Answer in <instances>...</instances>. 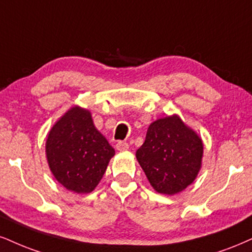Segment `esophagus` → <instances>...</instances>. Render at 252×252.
<instances>
[{"instance_id": "obj_1", "label": "esophagus", "mask_w": 252, "mask_h": 252, "mask_svg": "<svg viewBox=\"0 0 252 252\" xmlns=\"http://www.w3.org/2000/svg\"><path fill=\"white\" fill-rule=\"evenodd\" d=\"M129 148V145L128 142H125V141H119L117 144V150L120 151V152H124V151H127Z\"/></svg>"}]
</instances>
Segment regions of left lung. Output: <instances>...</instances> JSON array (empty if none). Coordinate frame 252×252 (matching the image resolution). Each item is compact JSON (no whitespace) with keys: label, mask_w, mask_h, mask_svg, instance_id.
<instances>
[{"label":"left lung","mask_w":252,"mask_h":252,"mask_svg":"<svg viewBox=\"0 0 252 252\" xmlns=\"http://www.w3.org/2000/svg\"><path fill=\"white\" fill-rule=\"evenodd\" d=\"M135 157L152 187L160 194L174 195L196 179L203 142L196 132L174 114L151 124Z\"/></svg>","instance_id":"left-lung-1"}]
</instances>
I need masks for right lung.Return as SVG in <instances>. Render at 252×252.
Listing matches in <instances>:
<instances>
[{
  "instance_id": "right-lung-1",
  "label": "right lung",
  "mask_w": 252,
  "mask_h": 252,
  "mask_svg": "<svg viewBox=\"0 0 252 252\" xmlns=\"http://www.w3.org/2000/svg\"><path fill=\"white\" fill-rule=\"evenodd\" d=\"M45 153L55 179L67 190L86 194L97 187L116 152L95 128L91 112L74 106L52 126Z\"/></svg>"
}]
</instances>
